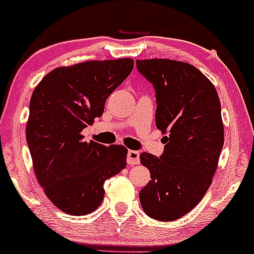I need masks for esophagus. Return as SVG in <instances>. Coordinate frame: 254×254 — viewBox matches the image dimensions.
Instances as JSON below:
<instances>
[{"mask_svg":"<svg viewBox=\"0 0 254 254\" xmlns=\"http://www.w3.org/2000/svg\"><path fill=\"white\" fill-rule=\"evenodd\" d=\"M127 163L128 165H137L139 164V151L128 150L127 153Z\"/></svg>","mask_w":254,"mask_h":254,"instance_id":"esophagus-1","label":"esophagus"}]
</instances>
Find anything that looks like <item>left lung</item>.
Here are the masks:
<instances>
[{
    "label": "left lung",
    "instance_id": "1",
    "mask_svg": "<svg viewBox=\"0 0 254 254\" xmlns=\"http://www.w3.org/2000/svg\"><path fill=\"white\" fill-rule=\"evenodd\" d=\"M155 90V125L165 137L160 158L142 153L150 181L139 192L146 215L174 221L190 213L211 185L224 145L216 89L194 66L174 60H137Z\"/></svg>",
    "mask_w": 254,
    "mask_h": 254
}]
</instances>
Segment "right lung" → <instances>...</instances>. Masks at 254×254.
<instances>
[{
    "label": "right lung",
    "mask_w": 254,
    "mask_h": 254,
    "mask_svg": "<svg viewBox=\"0 0 254 254\" xmlns=\"http://www.w3.org/2000/svg\"><path fill=\"white\" fill-rule=\"evenodd\" d=\"M133 64L119 59L60 67L34 89L25 130L34 171L49 199L69 215L98 209L106 180L127 165L124 145L88 143L82 130L103 115L106 99Z\"/></svg>",
    "instance_id": "obj_1"
}]
</instances>
